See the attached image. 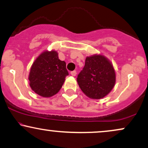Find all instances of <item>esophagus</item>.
Segmentation results:
<instances>
[{
	"label": "esophagus",
	"instance_id": "34e87169",
	"mask_svg": "<svg viewBox=\"0 0 148 148\" xmlns=\"http://www.w3.org/2000/svg\"><path fill=\"white\" fill-rule=\"evenodd\" d=\"M70 74H71V75H72V76H75L76 75V72L75 70L72 71V72H71Z\"/></svg>",
	"mask_w": 148,
	"mask_h": 148
}]
</instances>
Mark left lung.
<instances>
[{
	"mask_svg": "<svg viewBox=\"0 0 148 148\" xmlns=\"http://www.w3.org/2000/svg\"><path fill=\"white\" fill-rule=\"evenodd\" d=\"M77 82L88 97L103 99L114 87L116 74L113 65L102 54L87 56L85 66L78 75Z\"/></svg>",
	"mask_w": 148,
	"mask_h": 148,
	"instance_id": "8db88e82",
	"label": "left lung"
}]
</instances>
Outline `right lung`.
Here are the masks:
<instances>
[{
	"label": "right lung",
	"mask_w": 148,
	"mask_h": 148,
	"mask_svg": "<svg viewBox=\"0 0 148 148\" xmlns=\"http://www.w3.org/2000/svg\"><path fill=\"white\" fill-rule=\"evenodd\" d=\"M68 74L66 63L58 58L56 51H44L30 69L29 86L40 97H51L59 92Z\"/></svg>",
	"instance_id": "right-lung-1"
}]
</instances>
